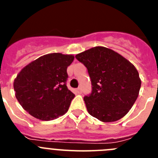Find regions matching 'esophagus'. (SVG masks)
Returning <instances> with one entry per match:
<instances>
[{
	"instance_id": "esophagus-1",
	"label": "esophagus",
	"mask_w": 158,
	"mask_h": 158,
	"mask_svg": "<svg viewBox=\"0 0 158 158\" xmlns=\"http://www.w3.org/2000/svg\"><path fill=\"white\" fill-rule=\"evenodd\" d=\"M77 93H78V94H80V93H82V89H81V87H79L78 88V89H77Z\"/></svg>"
}]
</instances>
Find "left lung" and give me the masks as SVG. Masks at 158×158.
Instances as JSON below:
<instances>
[{
  "instance_id": "left-lung-1",
  "label": "left lung",
  "mask_w": 158,
  "mask_h": 158,
  "mask_svg": "<svg viewBox=\"0 0 158 158\" xmlns=\"http://www.w3.org/2000/svg\"><path fill=\"white\" fill-rule=\"evenodd\" d=\"M87 68L92 93L84 97L92 116L104 123L126 115L139 96L141 80L136 68L122 55L104 47L77 54Z\"/></svg>"
}]
</instances>
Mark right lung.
I'll return each instance as SVG.
<instances>
[{"label":"right lung","instance_id":"add662e5","mask_svg":"<svg viewBox=\"0 0 158 158\" xmlns=\"http://www.w3.org/2000/svg\"><path fill=\"white\" fill-rule=\"evenodd\" d=\"M71 54L41 56L22 69L14 80L16 97L25 111L40 120H53L69 110L75 95L68 89L67 67Z\"/></svg>","mask_w":158,"mask_h":158}]
</instances>
